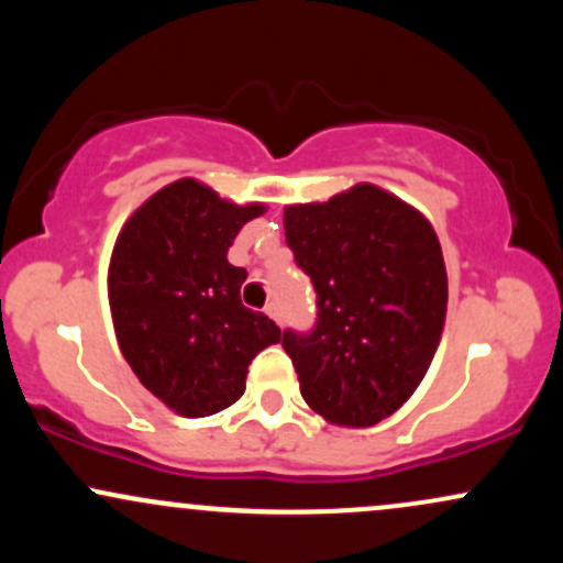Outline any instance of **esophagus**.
Here are the masks:
<instances>
[{
	"label": "esophagus",
	"instance_id": "1",
	"mask_svg": "<svg viewBox=\"0 0 563 563\" xmlns=\"http://www.w3.org/2000/svg\"><path fill=\"white\" fill-rule=\"evenodd\" d=\"M264 312H267L275 322H280V309H277V303H267V309H264Z\"/></svg>",
	"mask_w": 563,
	"mask_h": 563
}]
</instances>
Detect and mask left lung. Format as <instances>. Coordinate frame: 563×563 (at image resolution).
<instances>
[{
	"mask_svg": "<svg viewBox=\"0 0 563 563\" xmlns=\"http://www.w3.org/2000/svg\"><path fill=\"white\" fill-rule=\"evenodd\" d=\"M283 228L318 290L314 331L283 333L303 402L333 426H376L412 397L442 341L448 269L437 232L371 183L286 206Z\"/></svg>",
	"mask_w": 563,
	"mask_h": 563,
	"instance_id": "8db88e82",
	"label": "left lung"
}]
</instances>
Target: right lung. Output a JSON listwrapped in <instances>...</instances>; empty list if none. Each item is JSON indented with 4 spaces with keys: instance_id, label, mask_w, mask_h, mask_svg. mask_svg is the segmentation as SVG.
<instances>
[{
    "instance_id": "1",
    "label": "right lung",
    "mask_w": 563,
    "mask_h": 563,
    "mask_svg": "<svg viewBox=\"0 0 563 563\" xmlns=\"http://www.w3.org/2000/svg\"><path fill=\"white\" fill-rule=\"evenodd\" d=\"M264 203H232L183 177L126 219L108 264V301L121 354L153 397L183 418L241 399L249 365L280 341L267 314L241 301L243 267L228 249Z\"/></svg>"
}]
</instances>
